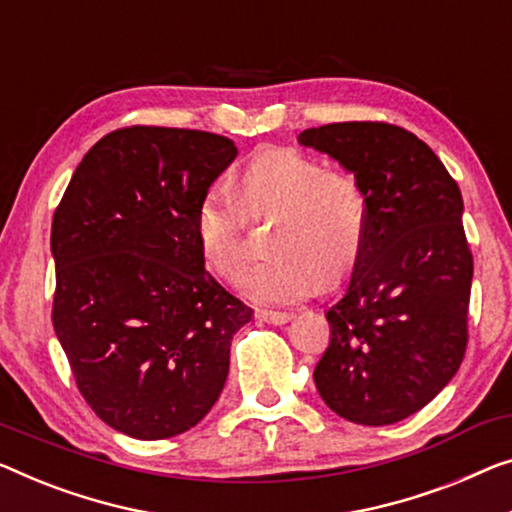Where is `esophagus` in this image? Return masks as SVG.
<instances>
[{
  "label": "esophagus",
  "mask_w": 512,
  "mask_h": 512,
  "mask_svg": "<svg viewBox=\"0 0 512 512\" xmlns=\"http://www.w3.org/2000/svg\"><path fill=\"white\" fill-rule=\"evenodd\" d=\"M255 317L259 322H266V324H285L289 322V312H278V310H255Z\"/></svg>",
  "instance_id": "1"
}]
</instances>
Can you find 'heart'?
<instances>
[{
	"mask_svg": "<svg viewBox=\"0 0 512 512\" xmlns=\"http://www.w3.org/2000/svg\"><path fill=\"white\" fill-rule=\"evenodd\" d=\"M250 213H276L273 257L250 273L248 294L264 303H292L317 282L333 287L347 278L368 232V197L354 174L324 170L317 160L287 147H264L239 177ZM202 257L218 278L239 282L248 266L243 218L223 190H209L195 213Z\"/></svg>",
	"mask_w": 512,
	"mask_h": 512,
	"instance_id": "obj_1",
	"label": "heart"
}]
</instances>
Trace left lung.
I'll return each instance as SVG.
<instances>
[{
	"label": "left lung",
	"mask_w": 512,
	"mask_h": 512,
	"mask_svg": "<svg viewBox=\"0 0 512 512\" xmlns=\"http://www.w3.org/2000/svg\"><path fill=\"white\" fill-rule=\"evenodd\" d=\"M352 172L368 197V232L315 386L335 414L391 425L416 414L460 370L474 278L462 193L437 154L384 121H345L299 135Z\"/></svg>",
	"instance_id": "left-lung-1"
}]
</instances>
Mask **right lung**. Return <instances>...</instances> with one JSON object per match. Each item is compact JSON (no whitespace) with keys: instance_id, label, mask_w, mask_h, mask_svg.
Segmentation results:
<instances>
[{"instance_id":"add662e5","label":"right lung","mask_w":512,"mask_h":512,"mask_svg":"<svg viewBox=\"0 0 512 512\" xmlns=\"http://www.w3.org/2000/svg\"><path fill=\"white\" fill-rule=\"evenodd\" d=\"M236 158L223 135L131 126L98 140L52 218V324L94 414L170 439L209 414L253 310L204 269L195 213Z\"/></svg>"}]
</instances>
